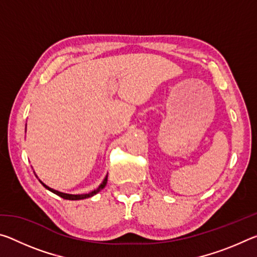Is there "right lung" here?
Instances as JSON below:
<instances>
[{"label":"right lung","instance_id":"add662e5","mask_svg":"<svg viewBox=\"0 0 257 257\" xmlns=\"http://www.w3.org/2000/svg\"><path fill=\"white\" fill-rule=\"evenodd\" d=\"M36 177H37V176H36ZM37 178H38V177H37ZM38 180H40V179H38ZM40 181H41V184H42L43 186H44L47 190L52 191V193H54L55 195H58V196H60V197H62V198H64V199H69V201H79V199H85V198L92 197V196H94V195H96V194L98 193V191H101V190L104 188V187L106 186L107 175L105 176V178H104V180L102 181V184L99 185L96 189L92 190V191H90V193H88V194H67V193H62V191L55 190V189H53V188H51V187L46 186L42 180H40Z\"/></svg>","mask_w":257,"mask_h":257}]
</instances>
